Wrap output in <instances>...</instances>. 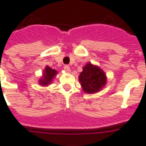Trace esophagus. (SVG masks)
I'll list each match as a JSON object with an SVG mask.
<instances>
[{"instance_id":"esophagus-1","label":"esophagus","mask_w":146,"mask_h":146,"mask_svg":"<svg viewBox=\"0 0 146 146\" xmlns=\"http://www.w3.org/2000/svg\"><path fill=\"white\" fill-rule=\"evenodd\" d=\"M64 69L66 73H70V66H69L68 65H65V66H64Z\"/></svg>"}]
</instances>
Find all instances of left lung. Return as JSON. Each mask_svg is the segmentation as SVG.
I'll return each instance as SVG.
<instances>
[{"label": "left lung", "mask_w": 146, "mask_h": 146, "mask_svg": "<svg viewBox=\"0 0 146 146\" xmlns=\"http://www.w3.org/2000/svg\"><path fill=\"white\" fill-rule=\"evenodd\" d=\"M79 80L83 91L92 94L98 92L105 86L107 77L102 69L88 63L80 73Z\"/></svg>", "instance_id": "8db88e82"}]
</instances>
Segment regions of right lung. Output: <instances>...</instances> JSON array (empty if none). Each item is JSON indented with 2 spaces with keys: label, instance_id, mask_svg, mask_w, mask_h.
I'll list each match as a JSON object with an SVG mask.
<instances>
[{
  "label": "right lung",
  "instance_id": "1",
  "mask_svg": "<svg viewBox=\"0 0 146 146\" xmlns=\"http://www.w3.org/2000/svg\"><path fill=\"white\" fill-rule=\"evenodd\" d=\"M57 74V71L55 70H53L50 66H45V69L43 72V76L42 79L39 80V84L42 86H46L50 85V83L52 82V80L55 77V76Z\"/></svg>",
  "mask_w": 146,
  "mask_h": 146
}]
</instances>
